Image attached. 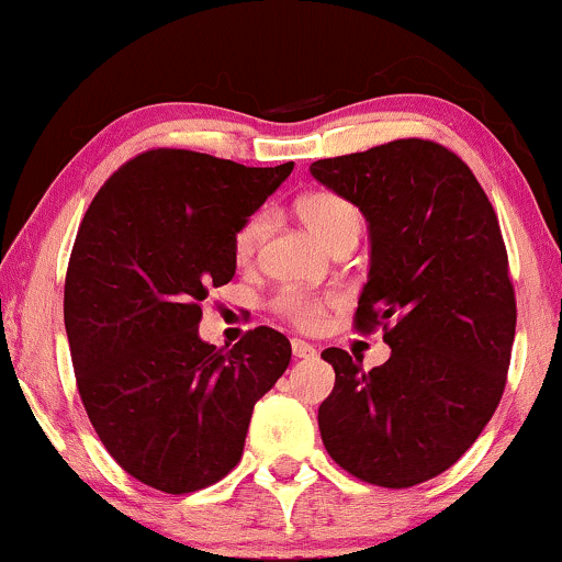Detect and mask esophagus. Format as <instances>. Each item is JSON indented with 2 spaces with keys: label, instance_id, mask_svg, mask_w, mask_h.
<instances>
[{
  "label": "esophagus",
  "instance_id": "1",
  "mask_svg": "<svg viewBox=\"0 0 562 562\" xmlns=\"http://www.w3.org/2000/svg\"><path fill=\"white\" fill-rule=\"evenodd\" d=\"M290 348H293V357H295V359H312V357H317V348H314L312 344H306V340H301V338L290 340Z\"/></svg>",
  "mask_w": 562,
  "mask_h": 562
}]
</instances>
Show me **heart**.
<instances>
[{
  "label": "heart",
  "mask_w": 562,
  "mask_h": 562,
  "mask_svg": "<svg viewBox=\"0 0 562 562\" xmlns=\"http://www.w3.org/2000/svg\"><path fill=\"white\" fill-rule=\"evenodd\" d=\"M295 211H299L301 222L306 224L322 243L330 245V248L340 240H346V237H359V232H362V216H359L357 205L348 203L346 198L335 195V192H308V195H303L299 200ZM267 214H254L240 224V229L235 232V240H232L237 261H248L250 256L256 254L263 232H267ZM327 303H330V299L285 290V293L277 295L274 308L282 317H288L290 322L303 327V330H308V327H317Z\"/></svg>",
  "instance_id": "b5f03b06"
}]
</instances>
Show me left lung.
Segmentation results:
<instances>
[{
    "label": "left lung",
    "mask_w": 562,
    "mask_h": 562,
    "mask_svg": "<svg viewBox=\"0 0 562 562\" xmlns=\"http://www.w3.org/2000/svg\"><path fill=\"white\" fill-rule=\"evenodd\" d=\"M312 177L370 224L353 327L383 325L391 346L370 372L322 351L335 370L322 441L359 481L417 486L473 447L505 391L518 312L499 222L465 160L430 139L314 160Z\"/></svg>",
    "instance_id": "left-lung-1"
}]
</instances>
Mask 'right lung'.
I'll list each match as a JSON object with an SVG mask.
<instances>
[{"label":"right lung","instance_id":"1","mask_svg":"<svg viewBox=\"0 0 562 562\" xmlns=\"http://www.w3.org/2000/svg\"><path fill=\"white\" fill-rule=\"evenodd\" d=\"M290 171L158 147L126 160L81 218L63 301L76 385L113 460L158 492L222 481L288 370L290 340L272 327L222 351L198 325L209 288L235 277V232Z\"/></svg>","mask_w":562,"mask_h":562}]
</instances>
